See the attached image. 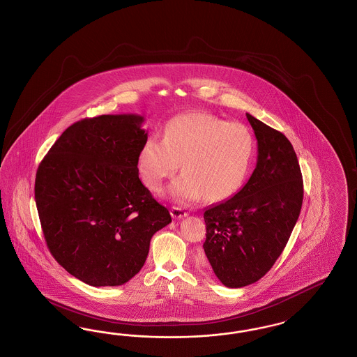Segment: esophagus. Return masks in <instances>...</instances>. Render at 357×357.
I'll return each mask as SVG.
<instances>
[{"label": "esophagus", "instance_id": "esophagus-1", "mask_svg": "<svg viewBox=\"0 0 357 357\" xmlns=\"http://www.w3.org/2000/svg\"><path fill=\"white\" fill-rule=\"evenodd\" d=\"M172 216L174 219H182L188 215V212L185 209L181 208V207H172Z\"/></svg>", "mask_w": 357, "mask_h": 357}]
</instances>
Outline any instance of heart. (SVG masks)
Returning <instances> with one entry per match:
<instances>
[{
  "instance_id": "b5f03b06",
  "label": "heart",
  "mask_w": 357,
  "mask_h": 357,
  "mask_svg": "<svg viewBox=\"0 0 357 357\" xmlns=\"http://www.w3.org/2000/svg\"><path fill=\"white\" fill-rule=\"evenodd\" d=\"M255 153V138L241 123H228L208 113H185L170 120L163 139L149 137L138 155V172L151 191L178 170L169 192L188 203L203 195L216 202L241 185Z\"/></svg>"
}]
</instances>
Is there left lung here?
Listing matches in <instances>:
<instances>
[{
  "label": "left lung",
  "mask_w": 357,
  "mask_h": 357,
  "mask_svg": "<svg viewBox=\"0 0 357 357\" xmlns=\"http://www.w3.org/2000/svg\"><path fill=\"white\" fill-rule=\"evenodd\" d=\"M259 145L257 165L234 197L204 211L203 244L213 273L227 287L257 282L281 256L303 202L294 148L281 132L246 113Z\"/></svg>",
  "instance_id": "obj_1"
}]
</instances>
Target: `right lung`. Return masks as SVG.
<instances>
[{
	"mask_svg": "<svg viewBox=\"0 0 357 357\" xmlns=\"http://www.w3.org/2000/svg\"><path fill=\"white\" fill-rule=\"evenodd\" d=\"M138 114H102L68 126L39 163L36 203L52 257L91 286H120L172 222L138 178L148 132Z\"/></svg>",
	"mask_w": 357,
	"mask_h": 357,
	"instance_id": "add662e5",
	"label": "right lung"
}]
</instances>
